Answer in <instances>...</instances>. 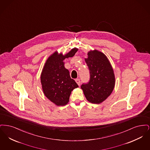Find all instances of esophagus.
Here are the masks:
<instances>
[{
	"instance_id": "1",
	"label": "esophagus",
	"mask_w": 150,
	"mask_h": 150,
	"mask_svg": "<svg viewBox=\"0 0 150 150\" xmlns=\"http://www.w3.org/2000/svg\"><path fill=\"white\" fill-rule=\"evenodd\" d=\"M75 81L76 82V83L78 84V85L79 86H80V79H76V80H75Z\"/></svg>"
}]
</instances>
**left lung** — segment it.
Returning <instances> with one entry per match:
<instances>
[{
    "mask_svg": "<svg viewBox=\"0 0 150 150\" xmlns=\"http://www.w3.org/2000/svg\"><path fill=\"white\" fill-rule=\"evenodd\" d=\"M85 59L90 72L88 83L81 86L86 100L99 104L112 92L115 84L113 69L105 54L97 50H91Z\"/></svg>",
    "mask_w": 150,
    "mask_h": 150,
    "instance_id": "left-lung-1",
    "label": "left lung"
}]
</instances>
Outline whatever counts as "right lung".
Listing matches in <instances>:
<instances>
[{
	"label": "right lung",
	"mask_w": 150,
	"mask_h": 150,
	"mask_svg": "<svg viewBox=\"0 0 150 150\" xmlns=\"http://www.w3.org/2000/svg\"><path fill=\"white\" fill-rule=\"evenodd\" d=\"M78 50L73 48L64 55L55 52L47 59L43 67L40 76L43 92L57 106L67 105L72 91L79 87L64 67V62L65 58L73 57Z\"/></svg>",
	"instance_id": "1"
}]
</instances>
